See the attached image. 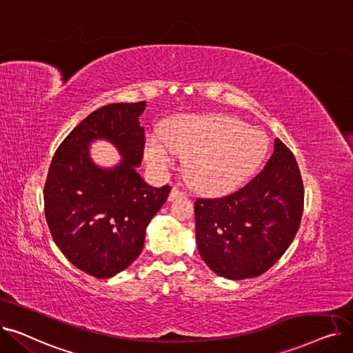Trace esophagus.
Listing matches in <instances>:
<instances>
[{
    "label": "esophagus",
    "instance_id": "1",
    "mask_svg": "<svg viewBox=\"0 0 353 353\" xmlns=\"http://www.w3.org/2000/svg\"><path fill=\"white\" fill-rule=\"evenodd\" d=\"M180 196H184V193H183V192H180L177 188H173V189L170 190V194H169V200H174L176 197H180Z\"/></svg>",
    "mask_w": 353,
    "mask_h": 353
}]
</instances>
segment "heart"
I'll list each match as a JSON object with an SVG mask.
<instances>
[{"instance_id":"1","label":"heart","mask_w":353,"mask_h":353,"mask_svg":"<svg viewBox=\"0 0 353 353\" xmlns=\"http://www.w3.org/2000/svg\"><path fill=\"white\" fill-rule=\"evenodd\" d=\"M160 140L145 144L148 165L163 173L176 154L188 157V183L205 194H225L242 186L262 164L269 147L262 130L225 114L174 117L161 128Z\"/></svg>"}]
</instances>
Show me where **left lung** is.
<instances>
[{
    "label": "left lung",
    "instance_id": "obj_1",
    "mask_svg": "<svg viewBox=\"0 0 353 353\" xmlns=\"http://www.w3.org/2000/svg\"><path fill=\"white\" fill-rule=\"evenodd\" d=\"M303 213V183L279 140L265 169L245 188L194 203L197 248L219 276L242 281L269 270L290 246Z\"/></svg>",
    "mask_w": 353,
    "mask_h": 353
}]
</instances>
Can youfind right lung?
<instances>
[{
  "label": "right lung",
  "instance_id": "right-lung-1",
  "mask_svg": "<svg viewBox=\"0 0 353 353\" xmlns=\"http://www.w3.org/2000/svg\"><path fill=\"white\" fill-rule=\"evenodd\" d=\"M145 101L116 103L92 111L55 152L44 186L46 219L68 261L99 279L132 265L144 246L145 228L170 193L147 184L141 164ZM107 139L122 161L104 170L89 157V144Z\"/></svg>",
  "mask_w": 353,
  "mask_h": 353
}]
</instances>
